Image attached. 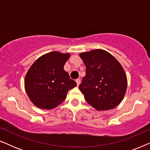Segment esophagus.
<instances>
[{
    "label": "esophagus",
    "instance_id": "34e87169",
    "mask_svg": "<svg viewBox=\"0 0 150 150\" xmlns=\"http://www.w3.org/2000/svg\"><path fill=\"white\" fill-rule=\"evenodd\" d=\"M76 83H77V86H79L80 85V83H81V80H80L79 79H78L76 80Z\"/></svg>",
    "mask_w": 150,
    "mask_h": 150
}]
</instances>
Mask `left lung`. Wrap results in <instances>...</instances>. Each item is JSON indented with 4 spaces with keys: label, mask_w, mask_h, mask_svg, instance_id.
I'll list each match as a JSON object with an SVG mask.
<instances>
[{
    "label": "left lung",
    "mask_w": 150,
    "mask_h": 150,
    "mask_svg": "<svg viewBox=\"0 0 150 150\" xmlns=\"http://www.w3.org/2000/svg\"><path fill=\"white\" fill-rule=\"evenodd\" d=\"M86 75L79 85L89 105L98 110L112 109L122 101L126 91L127 78L119 61L101 49L81 53Z\"/></svg>",
    "instance_id": "left-lung-1"
}]
</instances>
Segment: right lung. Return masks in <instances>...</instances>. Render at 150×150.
<instances>
[{
    "mask_svg": "<svg viewBox=\"0 0 150 150\" xmlns=\"http://www.w3.org/2000/svg\"><path fill=\"white\" fill-rule=\"evenodd\" d=\"M69 53L54 51L40 57L26 73L24 86L26 93L37 107L52 109L62 103L67 91L76 86L63 69Z\"/></svg>",
    "mask_w": 150,
    "mask_h": 150,
    "instance_id": "right-lung-1",
    "label": "right lung"
}]
</instances>
